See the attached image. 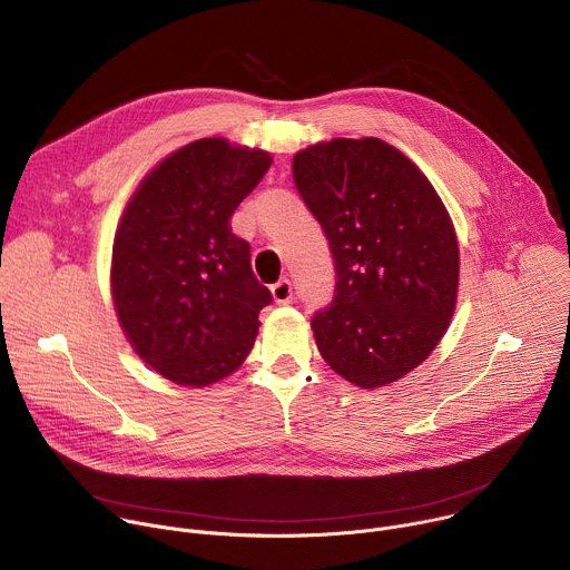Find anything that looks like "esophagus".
Returning a JSON list of instances; mask_svg holds the SVG:
<instances>
[{
	"instance_id": "esophagus-1",
	"label": "esophagus",
	"mask_w": 570,
	"mask_h": 570,
	"mask_svg": "<svg viewBox=\"0 0 570 570\" xmlns=\"http://www.w3.org/2000/svg\"><path fill=\"white\" fill-rule=\"evenodd\" d=\"M271 293L277 304H288L293 299V284L288 279H279L277 284L271 286Z\"/></svg>"
}]
</instances>
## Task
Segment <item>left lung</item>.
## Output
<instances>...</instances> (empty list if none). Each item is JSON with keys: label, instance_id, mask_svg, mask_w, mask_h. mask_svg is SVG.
<instances>
[{"label": "left lung", "instance_id": "left-lung-1", "mask_svg": "<svg viewBox=\"0 0 570 570\" xmlns=\"http://www.w3.org/2000/svg\"><path fill=\"white\" fill-rule=\"evenodd\" d=\"M293 180L336 266L332 306L311 320L322 358L365 390L401 379L431 356L455 311L460 250L442 198L376 137L295 153Z\"/></svg>", "mask_w": 570, "mask_h": 570}]
</instances>
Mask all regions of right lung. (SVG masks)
<instances>
[{"mask_svg":"<svg viewBox=\"0 0 570 570\" xmlns=\"http://www.w3.org/2000/svg\"><path fill=\"white\" fill-rule=\"evenodd\" d=\"M271 153L196 139L139 183L112 243V302L121 330L157 374L212 385L250 354L273 302L229 218L271 169Z\"/></svg>","mask_w":570,"mask_h":570,"instance_id":"1","label":"right lung"}]
</instances>
